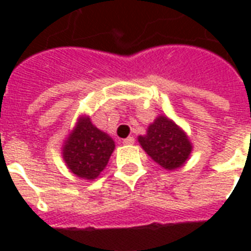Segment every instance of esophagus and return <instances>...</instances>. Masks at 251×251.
Segmentation results:
<instances>
[{"mask_svg":"<svg viewBox=\"0 0 251 251\" xmlns=\"http://www.w3.org/2000/svg\"><path fill=\"white\" fill-rule=\"evenodd\" d=\"M134 142H135L134 137H129V138H125V139L122 141V143H124V145H133Z\"/></svg>","mask_w":251,"mask_h":251,"instance_id":"34e87169","label":"esophagus"}]
</instances>
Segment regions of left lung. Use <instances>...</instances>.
<instances>
[{
    "label": "left lung",
    "mask_w": 251,
    "mask_h": 251,
    "mask_svg": "<svg viewBox=\"0 0 251 251\" xmlns=\"http://www.w3.org/2000/svg\"><path fill=\"white\" fill-rule=\"evenodd\" d=\"M146 152L165 169H176L186 161L191 152L186 134L164 116L150 125L147 134L138 138Z\"/></svg>",
    "instance_id": "left-lung-1"
}]
</instances>
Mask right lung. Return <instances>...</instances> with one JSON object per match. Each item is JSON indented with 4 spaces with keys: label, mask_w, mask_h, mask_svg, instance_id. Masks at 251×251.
<instances>
[{
    "label": "right lung",
    "mask_w": 251,
    "mask_h": 251,
    "mask_svg": "<svg viewBox=\"0 0 251 251\" xmlns=\"http://www.w3.org/2000/svg\"><path fill=\"white\" fill-rule=\"evenodd\" d=\"M114 150L113 139L82 118L64 146L69 169L80 178H96L106 167Z\"/></svg>",
    "instance_id": "add662e5"
}]
</instances>
